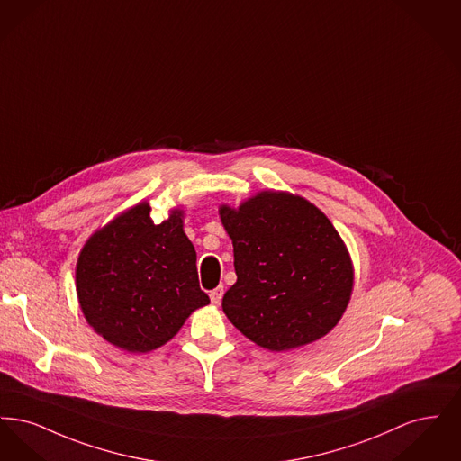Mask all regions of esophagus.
Masks as SVG:
<instances>
[{
    "label": "esophagus",
    "instance_id": "34e87169",
    "mask_svg": "<svg viewBox=\"0 0 461 461\" xmlns=\"http://www.w3.org/2000/svg\"><path fill=\"white\" fill-rule=\"evenodd\" d=\"M222 294H224V290H222V286H218V288H214V290H211V303L212 304H220L221 299H222Z\"/></svg>",
    "mask_w": 461,
    "mask_h": 461
}]
</instances>
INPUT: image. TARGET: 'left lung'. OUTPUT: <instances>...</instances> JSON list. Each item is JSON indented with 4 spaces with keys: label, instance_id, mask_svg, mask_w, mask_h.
Masks as SVG:
<instances>
[{
    "label": "left lung",
    "instance_id": "8db88e82",
    "mask_svg": "<svg viewBox=\"0 0 461 461\" xmlns=\"http://www.w3.org/2000/svg\"><path fill=\"white\" fill-rule=\"evenodd\" d=\"M233 241L237 284L222 311L269 351L311 344L333 329L351 299V258L329 218L312 203L261 192L239 209L222 205Z\"/></svg>",
    "mask_w": 461,
    "mask_h": 461
}]
</instances>
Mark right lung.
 Returning a JSON list of instances; mask_svg holds the SVG:
<instances>
[{
  "instance_id": "right-lung-1",
  "label": "right lung",
  "mask_w": 461,
  "mask_h": 461,
  "mask_svg": "<svg viewBox=\"0 0 461 461\" xmlns=\"http://www.w3.org/2000/svg\"><path fill=\"white\" fill-rule=\"evenodd\" d=\"M76 286L89 325L130 352L154 351L207 306L197 252L183 231L181 211L154 224L147 202L96 231L81 250Z\"/></svg>"
}]
</instances>
